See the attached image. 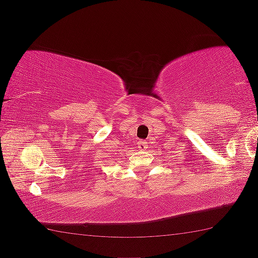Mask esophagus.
I'll return each mask as SVG.
<instances>
[{"label": "esophagus", "instance_id": "1", "mask_svg": "<svg viewBox=\"0 0 258 258\" xmlns=\"http://www.w3.org/2000/svg\"><path fill=\"white\" fill-rule=\"evenodd\" d=\"M137 148H139V150H146L148 148V143L144 142V141H139L137 142Z\"/></svg>", "mask_w": 258, "mask_h": 258}]
</instances>
